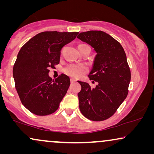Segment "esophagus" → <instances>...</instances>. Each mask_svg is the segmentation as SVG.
<instances>
[{
  "label": "esophagus",
  "instance_id": "obj_1",
  "mask_svg": "<svg viewBox=\"0 0 154 154\" xmlns=\"http://www.w3.org/2000/svg\"><path fill=\"white\" fill-rule=\"evenodd\" d=\"M75 81L74 79H71V83H75Z\"/></svg>",
  "mask_w": 154,
  "mask_h": 154
}]
</instances>
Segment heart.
Segmentation results:
<instances>
[{
    "instance_id": "b5f03b06",
    "label": "heart",
    "mask_w": 154,
    "mask_h": 154,
    "mask_svg": "<svg viewBox=\"0 0 154 154\" xmlns=\"http://www.w3.org/2000/svg\"><path fill=\"white\" fill-rule=\"evenodd\" d=\"M87 45H79V48L81 46ZM88 71V68L85 65L79 64H69L64 69V72L69 76L73 79H78L81 77L84 73H85Z\"/></svg>"
}]
</instances>
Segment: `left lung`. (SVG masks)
I'll return each instance as SVG.
<instances>
[{
  "label": "left lung",
  "instance_id": "1",
  "mask_svg": "<svg viewBox=\"0 0 154 154\" xmlns=\"http://www.w3.org/2000/svg\"><path fill=\"white\" fill-rule=\"evenodd\" d=\"M77 38L97 52L88 77L97 85L93 88L79 81L81 85L78 94L80 111L90 121H104L116 112L128 94L131 73L125 52L119 41L104 31H86Z\"/></svg>",
  "mask_w": 154,
  "mask_h": 154
}]
</instances>
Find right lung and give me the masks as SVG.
Instances as JSON below:
<instances>
[{"instance_id":"right-lung-1","label":"right lung","mask_w":154,"mask_h":154,"mask_svg":"<svg viewBox=\"0 0 154 154\" xmlns=\"http://www.w3.org/2000/svg\"><path fill=\"white\" fill-rule=\"evenodd\" d=\"M78 34L44 31L31 38L19 52L13 66L15 88L21 102L33 114L47 116L58 109L70 79L61 74L54 81L48 73L60 63L62 48Z\"/></svg>"}]
</instances>
